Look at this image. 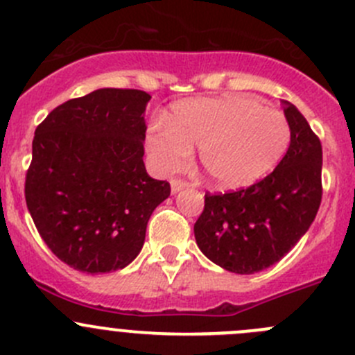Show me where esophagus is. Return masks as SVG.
<instances>
[{
	"instance_id": "esophagus-1",
	"label": "esophagus",
	"mask_w": 355,
	"mask_h": 355,
	"mask_svg": "<svg viewBox=\"0 0 355 355\" xmlns=\"http://www.w3.org/2000/svg\"><path fill=\"white\" fill-rule=\"evenodd\" d=\"M184 188H188V182L186 181H182V179H171V189H173V193L181 191Z\"/></svg>"
}]
</instances>
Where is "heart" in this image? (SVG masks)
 Instances as JSON below:
<instances>
[{
  "label": "heart",
  "instance_id": "b5f03b06",
  "mask_svg": "<svg viewBox=\"0 0 355 355\" xmlns=\"http://www.w3.org/2000/svg\"><path fill=\"white\" fill-rule=\"evenodd\" d=\"M288 121L248 96L181 100L146 135V150L162 173L182 169L200 146V164L220 189H240L268 176L290 146Z\"/></svg>",
  "mask_w": 355,
  "mask_h": 355
}]
</instances>
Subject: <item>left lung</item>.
<instances>
[{"label":"left lung","instance_id":"left-lung-1","mask_svg":"<svg viewBox=\"0 0 355 355\" xmlns=\"http://www.w3.org/2000/svg\"><path fill=\"white\" fill-rule=\"evenodd\" d=\"M290 146L275 171L245 189L205 193L195 240L214 264L254 275L282 261L311 227L322 186V148L295 105L283 101Z\"/></svg>","mask_w":355,"mask_h":355}]
</instances>
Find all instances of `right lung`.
<instances>
[{
    "label": "right lung",
    "mask_w": 355,
    "mask_h": 355,
    "mask_svg": "<svg viewBox=\"0 0 355 355\" xmlns=\"http://www.w3.org/2000/svg\"><path fill=\"white\" fill-rule=\"evenodd\" d=\"M150 94L103 87L58 105L36 128L26 202L51 252L87 275L124 269L171 195L145 169Z\"/></svg>",
    "instance_id": "right-lung-1"
}]
</instances>
